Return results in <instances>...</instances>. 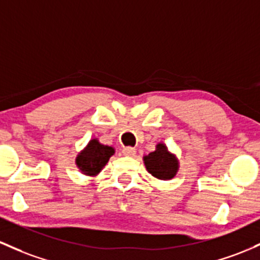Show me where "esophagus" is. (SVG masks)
I'll return each instance as SVG.
<instances>
[{
    "label": "esophagus",
    "instance_id": "obj_1",
    "mask_svg": "<svg viewBox=\"0 0 260 260\" xmlns=\"http://www.w3.org/2000/svg\"><path fill=\"white\" fill-rule=\"evenodd\" d=\"M122 153H123V155H127V156H135L136 149L132 147H124L123 149H122Z\"/></svg>",
    "mask_w": 260,
    "mask_h": 260
}]
</instances>
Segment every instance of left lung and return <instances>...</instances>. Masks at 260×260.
I'll use <instances>...</instances> for the list:
<instances>
[{
	"label": "left lung",
	"mask_w": 260,
	"mask_h": 260,
	"mask_svg": "<svg viewBox=\"0 0 260 260\" xmlns=\"http://www.w3.org/2000/svg\"><path fill=\"white\" fill-rule=\"evenodd\" d=\"M143 160L148 173L159 180H170L179 170L178 159L164 143L156 144L155 150L144 155Z\"/></svg>",
	"instance_id": "obj_1"
}]
</instances>
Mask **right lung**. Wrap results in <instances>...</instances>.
I'll return each mask as SVG.
<instances>
[{
    "label": "right lung",
    "instance_id": "right-lung-1",
    "mask_svg": "<svg viewBox=\"0 0 260 260\" xmlns=\"http://www.w3.org/2000/svg\"><path fill=\"white\" fill-rule=\"evenodd\" d=\"M115 154V149L108 145L101 144L99 139H91L84 150L76 156V165L85 175L95 176L104 169L105 165Z\"/></svg>",
    "mask_w": 260,
    "mask_h": 260
}]
</instances>
